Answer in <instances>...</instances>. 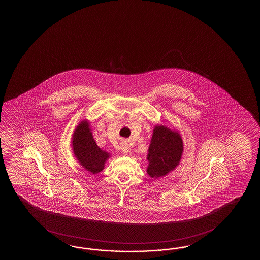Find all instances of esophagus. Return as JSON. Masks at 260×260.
<instances>
[{
    "label": "esophagus",
    "instance_id": "34e87169",
    "mask_svg": "<svg viewBox=\"0 0 260 260\" xmlns=\"http://www.w3.org/2000/svg\"><path fill=\"white\" fill-rule=\"evenodd\" d=\"M121 149H122V151L123 153H127L128 150H129L127 143H125V142L122 143V145H121Z\"/></svg>",
    "mask_w": 260,
    "mask_h": 260
}]
</instances>
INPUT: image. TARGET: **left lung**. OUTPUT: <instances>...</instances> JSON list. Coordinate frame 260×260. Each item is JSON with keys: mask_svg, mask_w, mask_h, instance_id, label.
<instances>
[{"mask_svg": "<svg viewBox=\"0 0 260 260\" xmlns=\"http://www.w3.org/2000/svg\"><path fill=\"white\" fill-rule=\"evenodd\" d=\"M183 151L182 138L176 131L156 126L149 144L147 172L150 177H164L179 164Z\"/></svg>", "mask_w": 260, "mask_h": 260, "instance_id": "obj_1", "label": "left lung"}]
</instances>
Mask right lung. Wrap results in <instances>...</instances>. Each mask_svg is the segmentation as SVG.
Wrapping results in <instances>:
<instances>
[{"mask_svg":"<svg viewBox=\"0 0 260 260\" xmlns=\"http://www.w3.org/2000/svg\"><path fill=\"white\" fill-rule=\"evenodd\" d=\"M72 148L80 164L92 174L103 170L108 152L99 148L95 143L87 121L81 122L75 129L72 137Z\"/></svg>","mask_w":260,"mask_h":260,"instance_id":"1","label":"right lung"}]
</instances>
